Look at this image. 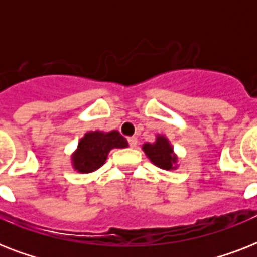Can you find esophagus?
<instances>
[{
    "instance_id": "esophagus-1",
    "label": "esophagus",
    "mask_w": 257,
    "mask_h": 257,
    "mask_svg": "<svg viewBox=\"0 0 257 257\" xmlns=\"http://www.w3.org/2000/svg\"><path fill=\"white\" fill-rule=\"evenodd\" d=\"M128 143H129V145H131V147H136L137 145V137H128Z\"/></svg>"
}]
</instances>
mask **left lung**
I'll return each mask as SVG.
<instances>
[{"label":"left lung","mask_w":257,"mask_h":257,"mask_svg":"<svg viewBox=\"0 0 257 257\" xmlns=\"http://www.w3.org/2000/svg\"><path fill=\"white\" fill-rule=\"evenodd\" d=\"M143 149L149 160L159 168L175 169L173 164H176L177 157L173 155V149L164 136H157L155 144H144Z\"/></svg>","instance_id":"obj_1"}]
</instances>
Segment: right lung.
Instances as JSON below:
<instances>
[{
	"label": "right lung",
	"mask_w": 257,
	"mask_h": 257,
	"mask_svg": "<svg viewBox=\"0 0 257 257\" xmlns=\"http://www.w3.org/2000/svg\"><path fill=\"white\" fill-rule=\"evenodd\" d=\"M128 141L120 132H89L78 143L73 155V167L81 173H90L104 164L108 153L113 148H125Z\"/></svg>",
	"instance_id": "1"
}]
</instances>
